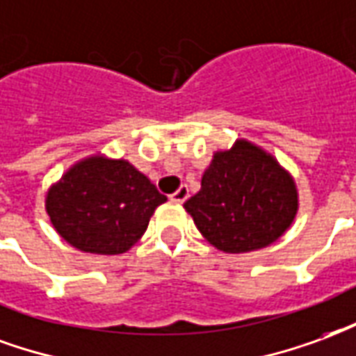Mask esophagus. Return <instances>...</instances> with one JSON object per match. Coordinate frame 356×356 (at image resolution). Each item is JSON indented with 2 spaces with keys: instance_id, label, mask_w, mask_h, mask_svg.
<instances>
[{
  "instance_id": "1",
  "label": "esophagus",
  "mask_w": 356,
  "mask_h": 356,
  "mask_svg": "<svg viewBox=\"0 0 356 356\" xmlns=\"http://www.w3.org/2000/svg\"><path fill=\"white\" fill-rule=\"evenodd\" d=\"M188 197H189L188 186H180V188L176 189L175 193L170 195V201H172V203H184V201H186Z\"/></svg>"
}]
</instances>
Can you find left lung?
<instances>
[{"mask_svg": "<svg viewBox=\"0 0 356 356\" xmlns=\"http://www.w3.org/2000/svg\"><path fill=\"white\" fill-rule=\"evenodd\" d=\"M218 250L250 252L271 245L294 222L298 191L277 161L246 140L214 153L199 193L184 203Z\"/></svg>", "mask_w": 356, "mask_h": 356, "instance_id": "left-lung-1", "label": "left lung"}]
</instances>
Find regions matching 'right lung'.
<instances>
[{
  "label": "right lung",
  "instance_id": "obj_1",
  "mask_svg": "<svg viewBox=\"0 0 356 356\" xmlns=\"http://www.w3.org/2000/svg\"><path fill=\"white\" fill-rule=\"evenodd\" d=\"M167 201L131 163L89 157L49 189L47 214L64 241L90 254H123Z\"/></svg>",
  "mask_w": 356,
  "mask_h": 356
}]
</instances>
